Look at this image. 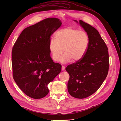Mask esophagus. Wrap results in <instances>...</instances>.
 <instances>
[{"mask_svg": "<svg viewBox=\"0 0 121 121\" xmlns=\"http://www.w3.org/2000/svg\"><path fill=\"white\" fill-rule=\"evenodd\" d=\"M65 69V67H64V66H62V71H64Z\"/></svg>", "mask_w": 121, "mask_h": 121, "instance_id": "1", "label": "esophagus"}]
</instances>
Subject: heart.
I'll list each match as a JSON object with an SVG mask.
<instances>
[{
    "instance_id": "obj_1",
    "label": "heart",
    "mask_w": 121,
    "mask_h": 121,
    "mask_svg": "<svg viewBox=\"0 0 121 121\" xmlns=\"http://www.w3.org/2000/svg\"><path fill=\"white\" fill-rule=\"evenodd\" d=\"M55 40L51 39L49 50L52 59L56 62L60 60L63 50L65 53L60 61L67 63L72 59L76 62L83 58L89 46L90 39L84 30L71 27L63 28L56 32Z\"/></svg>"
}]
</instances>
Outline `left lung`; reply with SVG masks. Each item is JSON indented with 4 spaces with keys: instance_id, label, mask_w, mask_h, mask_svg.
<instances>
[{
    "instance_id": "8db88e82",
    "label": "left lung",
    "mask_w": 121,
    "mask_h": 121,
    "mask_svg": "<svg viewBox=\"0 0 121 121\" xmlns=\"http://www.w3.org/2000/svg\"><path fill=\"white\" fill-rule=\"evenodd\" d=\"M79 23L89 37V46L83 58L69 65L66 71L69 75V94L75 98L84 99L102 85L108 73L109 60L108 49L98 31L81 20Z\"/></svg>"
}]
</instances>
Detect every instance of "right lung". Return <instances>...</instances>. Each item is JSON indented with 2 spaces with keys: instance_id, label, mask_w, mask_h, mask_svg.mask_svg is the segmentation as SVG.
<instances>
[{
  "instance_id": "right-lung-1",
  "label": "right lung",
  "mask_w": 121,
  "mask_h": 121,
  "mask_svg": "<svg viewBox=\"0 0 121 121\" xmlns=\"http://www.w3.org/2000/svg\"><path fill=\"white\" fill-rule=\"evenodd\" d=\"M61 24L55 17L44 19L25 28L13 47V77L21 90L31 98L46 96L48 84L61 72V65L51 58L49 43Z\"/></svg>"
}]
</instances>
